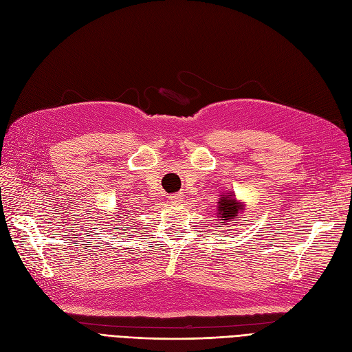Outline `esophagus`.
Segmentation results:
<instances>
[{
    "instance_id": "esophagus-1",
    "label": "esophagus",
    "mask_w": 352,
    "mask_h": 352,
    "mask_svg": "<svg viewBox=\"0 0 352 352\" xmlns=\"http://www.w3.org/2000/svg\"><path fill=\"white\" fill-rule=\"evenodd\" d=\"M168 199H170V202H173V204H179L180 201H184V194H180V192L173 194V195L168 197Z\"/></svg>"
}]
</instances>
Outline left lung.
Listing matches in <instances>:
<instances>
[{"label": "left lung", "mask_w": 352, "mask_h": 352, "mask_svg": "<svg viewBox=\"0 0 352 352\" xmlns=\"http://www.w3.org/2000/svg\"><path fill=\"white\" fill-rule=\"evenodd\" d=\"M241 210H243V206L232 194L221 195V198L219 199V206H217V221L220 223V225H223V223H226L232 219H236ZM220 225H219V228H220Z\"/></svg>", "instance_id": "1"}]
</instances>
